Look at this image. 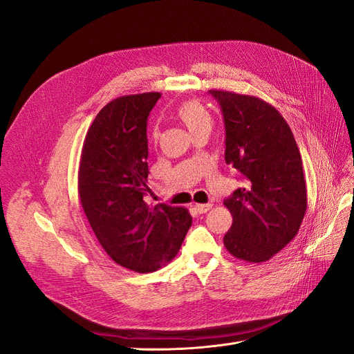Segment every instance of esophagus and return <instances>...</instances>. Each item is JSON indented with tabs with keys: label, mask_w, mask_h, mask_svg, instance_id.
I'll return each instance as SVG.
<instances>
[{
	"label": "esophagus",
	"mask_w": 354,
	"mask_h": 354,
	"mask_svg": "<svg viewBox=\"0 0 354 354\" xmlns=\"http://www.w3.org/2000/svg\"><path fill=\"white\" fill-rule=\"evenodd\" d=\"M211 207H212V203H196L195 209H196V212H199V214H205L207 211L211 209Z\"/></svg>",
	"instance_id": "obj_1"
}]
</instances>
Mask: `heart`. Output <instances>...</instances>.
<instances>
[{
    "label": "heart",
    "instance_id": "b5f03b06",
    "mask_svg": "<svg viewBox=\"0 0 354 354\" xmlns=\"http://www.w3.org/2000/svg\"><path fill=\"white\" fill-rule=\"evenodd\" d=\"M174 113L194 136L201 131H211L214 122L212 115L199 100H186L180 103ZM153 137H156V133Z\"/></svg>",
    "mask_w": 354,
    "mask_h": 354
}]
</instances>
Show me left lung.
Returning a JSON list of instances; mask_svg holds the SVG:
<instances>
[{"instance_id":"8db88e82","label":"left lung","mask_w":354,"mask_h":354,"mask_svg":"<svg viewBox=\"0 0 354 354\" xmlns=\"http://www.w3.org/2000/svg\"><path fill=\"white\" fill-rule=\"evenodd\" d=\"M226 127V164L242 187L224 199L233 223L226 250L239 260L263 263L291 242L307 209V189L291 128L276 108L248 94L209 90Z\"/></svg>"}]
</instances>
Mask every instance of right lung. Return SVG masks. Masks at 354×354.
<instances>
[{"mask_svg":"<svg viewBox=\"0 0 354 354\" xmlns=\"http://www.w3.org/2000/svg\"><path fill=\"white\" fill-rule=\"evenodd\" d=\"M159 97L130 94L106 104L85 136L78 171L80 201L95 238L116 264L137 273L173 260L192 226L186 208L145 202L146 125Z\"/></svg>","mask_w":354,"mask_h":354,"instance_id":"right-lung-1","label":"right lung"}]
</instances>
